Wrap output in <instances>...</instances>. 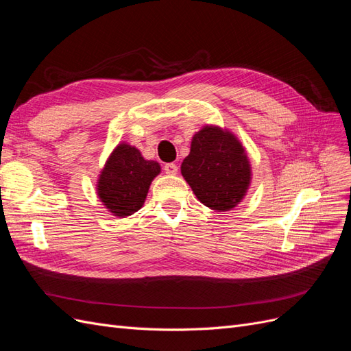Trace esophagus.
<instances>
[{
	"instance_id": "esophagus-1",
	"label": "esophagus",
	"mask_w": 351,
	"mask_h": 351,
	"mask_svg": "<svg viewBox=\"0 0 351 351\" xmlns=\"http://www.w3.org/2000/svg\"><path fill=\"white\" fill-rule=\"evenodd\" d=\"M164 171L168 174V176H176L177 171H178V167L174 164V162H168L164 165Z\"/></svg>"
}]
</instances>
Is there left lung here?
<instances>
[{"instance_id": "left-lung-1", "label": "left lung", "mask_w": 351, "mask_h": 351, "mask_svg": "<svg viewBox=\"0 0 351 351\" xmlns=\"http://www.w3.org/2000/svg\"><path fill=\"white\" fill-rule=\"evenodd\" d=\"M182 176L205 206L224 212L246 196L252 169L246 151L227 129L205 125L192 139Z\"/></svg>"}]
</instances>
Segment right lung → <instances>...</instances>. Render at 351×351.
Here are the masks:
<instances>
[{"label":"right lung","mask_w":351,"mask_h":351,"mask_svg":"<svg viewBox=\"0 0 351 351\" xmlns=\"http://www.w3.org/2000/svg\"><path fill=\"white\" fill-rule=\"evenodd\" d=\"M161 173L156 161L145 159L137 147L120 143L105 162L97 192L112 215L125 218L139 210L152 180Z\"/></svg>","instance_id":"right-lung-1"}]
</instances>
